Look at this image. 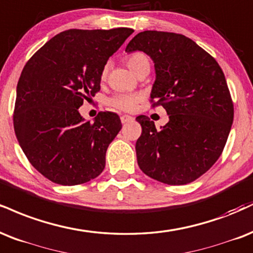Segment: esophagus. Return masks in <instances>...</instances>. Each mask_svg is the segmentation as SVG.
<instances>
[{
  "mask_svg": "<svg viewBox=\"0 0 253 253\" xmlns=\"http://www.w3.org/2000/svg\"><path fill=\"white\" fill-rule=\"evenodd\" d=\"M120 120H121V123H123V124H127V123H130V121L134 120V118L130 117V115L124 114V115H121V117H120Z\"/></svg>",
  "mask_w": 253,
  "mask_h": 253,
  "instance_id": "esophagus-1",
  "label": "esophagus"
}]
</instances>
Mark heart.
<instances>
[{"instance_id":"1","label":"heart","mask_w":253,"mask_h":253,"mask_svg":"<svg viewBox=\"0 0 253 253\" xmlns=\"http://www.w3.org/2000/svg\"><path fill=\"white\" fill-rule=\"evenodd\" d=\"M126 63L128 68L138 75L140 72L146 68H150L151 63L148 56L144 53H133L126 57ZM107 74V66L103 68L102 78ZM141 94H119L108 100V105L112 107L120 109V111H133L136 107V105L141 101Z\"/></svg>"}]
</instances>
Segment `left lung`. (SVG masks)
Listing matches in <instances>:
<instances>
[{"instance_id":"obj_1","label":"left lung","mask_w":253,"mask_h":253,"mask_svg":"<svg viewBox=\"0 0 253 253\" xmlns=\"http://www.w3.org/2000/svg\"><path fill=\"white\" fill-rule=\"evenodd\" d=\"M144 51L153 60V106L161 105L169 123L157 130L146 115L136 117L138 165L167 185H185L203 175L220 157L233 123V103L220 66L208 51L181 34L139 33L126 51Z\"/></svg>"}]
</instances>
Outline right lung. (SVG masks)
<instances>
[{
    "instance_id": "add662e5",
    "label": "right lung",
    "mask_w": 253,
    "mask_h": 253,
    "mask_svg": "<svg viewBox=\"0 0 253 253\" xmlns=\"http://www.w3.org/2000/svg\"><path fill=\"white\" fill-rule=\"evenodd\" d=\"M130 28L69 29L30 57L17 82L14 129L29 163L55 184L96 178L106 151L121 129L118 114L100 112L93 123L79 113L100 90L106 62Z\"/></svg>"
}]
</instances>
